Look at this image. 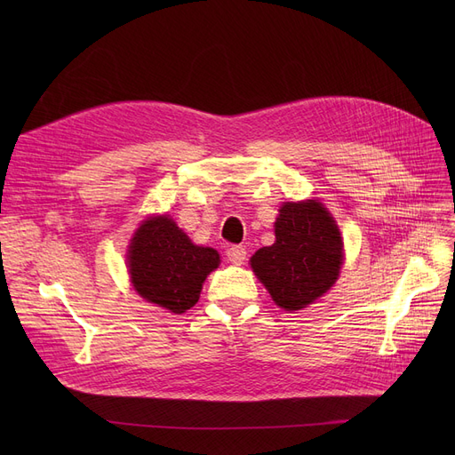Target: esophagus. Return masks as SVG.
<instances>
[{
  "instance_id": "obj_1",
  "label": "esophagus",
  "mask_w": 455,
  "mask_h": 455,
  "mask_svg": "<svg viewBox=\"0 0 455 455\" xmlns=\"http://www.w3.org/2000/svg\"><path fill=\"white\" fill-rule=\"evenodd\" d=\"M227 256H228V259H230V264L242 266L243 261H245V258H247V251H245V247H242V245H232V247L227 249Z\"/></svg>"
}]
</instances>
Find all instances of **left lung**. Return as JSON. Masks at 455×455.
I'll return each mask as SVG.
<instances>
[{
	"label": "left lung",
	"mask_w": 455,
	"mask_h": 455,
	"mask_svg": "<svg viewBox=\"0 0 455 455\" xmlns=\"http://www.w3.org/2000/svg\"><path fill=\"white\" fill-rule=\"evenodd\" d=\"M276 242L251 258V267L273 300L288 312L326 293L339 276L343 242L328 210L317 201L285 203L275 223Z\"/></svg>",
	"instance_id": "8db88e82"
}]
</instances>
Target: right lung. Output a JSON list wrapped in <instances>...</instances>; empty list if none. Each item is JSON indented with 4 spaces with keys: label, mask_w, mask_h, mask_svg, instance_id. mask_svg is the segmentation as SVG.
<instances>
[{
    "label": "right lung",
    "mask_w": 455,
    "mask_h": 455,
    "mask_svg": "<svg viewBox=\"0 0 455 455\" xmlns=\"http://www.w3.org/2000/svg\"><path fill=\"white\" fill-rule=\"evenodd\" d=\"M218 266V251L191 243L167 215L143 221L129 251L134 290L173 314H184L199 300L204 278Z\"/></svg>",
    "instance_id": "1"
}]
</instances>
